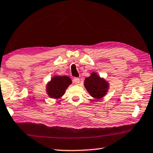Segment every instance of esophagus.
Returning a JSON list of instances; mask_svg holds the SVG:
<instances>
[{
	"label": "esophagus",
	"instance_id": "obj_1",
	"mask_svg": "<svg viewBox=\"0 0 153 153\" xmlns=\"http://www.w3.org/2000/svg\"><path fill=\"white\" fill-rule=\"evenodd\" d=\"M79 82H80V79H79V78H78V77H75V78L74 79V84H79Z\"/></svg>",
	"mask_w": 153,
	"mask_h": 153
}]
</instances>
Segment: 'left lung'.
<instances>
[{
	"label": "left lung",
	"mask_w": 153,
	"mask_h": 153,
	"mask_svg": "<svg viewBox=\"0 0 153 153\" xmlns=\"http://www.w3.org/2000/svg\"><path fill=\"white\" fill-rule=\"evenodd\" d=\"M84 86L90 94L96 99L102 98L108 89V82L94 73L85 79Z\"/></svg>",
	"instance_id": "8db88e82"
}]
</instances>
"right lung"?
Masks as SVG:
<instances>
[{
	"label": "right lung",
	"instance_id": "add662e5",
	"mask_svg": "<svg viewBox=\"0 0 153 153\" xmlns=\"http://www.w3.org/2000/svg\"><path fill=\"white\" fill-rule=\"evenodd\" d=\"M71 84V79L67 76H56L51 79L48 84L47 92L52 98L58 99L62 96L65 90L69 84Z\"/></svg>",
	"mask_w": 153,
	"mask_h": 153
}]
</instances>
